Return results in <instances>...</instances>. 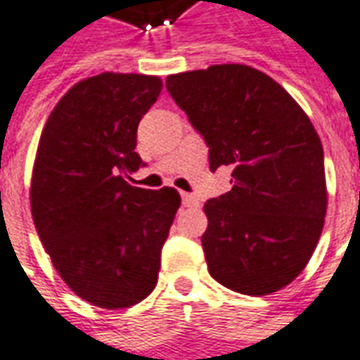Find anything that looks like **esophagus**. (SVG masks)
<instances>
[{"mask_svg":"<svg viewBox=\"0 0 360 360\" xmlns=\"http://www.w3.org/2000/svg\"><path fill=\"white\" fill-rule=\"evenodd\" d=\"M181 200H183V206H197V198L188 193H181Z\"/></svg>","mask_w":360,"mask_h":360,"instance_id":"1","label":"esophagus"}]
</instances>
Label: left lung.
Instances as JSON below:
<instances>
[{
  "mask_svg": "<svg viewBox=\"0 0 360 360\" xmlns=\"http://www.w3.org/2000/svg\"><path fill=\"white\" fill-rule=\"evenodd\" d=\"M167 91L208 146L210 172L232 188L206 200L208 273L236 292L265 296L292 283L323 230L328 191L320 136L300 105L255 68L220 64L175 74Z\"/></svg>",
  "mask_w": 360,
  "mask_h": 360,
  "instance_id": "8db88e82",
  "label": "left lung"
}]
</instances>
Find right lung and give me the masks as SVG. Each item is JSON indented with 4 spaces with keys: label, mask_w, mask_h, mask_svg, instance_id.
<instances>
[{
    "label": "right lung",
    "mask_w": 360,
    "mask_h": 360,
    "mask_svg": "<svg viewBox=\"0 0 360 360\" xmlns=\"http://www.w3.org/2000/svg\"><path fill=\"white\" fill-rule=\"evenodd\" d=\"M160 91L155 75H93L58 101L40 134L32 220L62 281L99 308H128L154 290L181 205L172 187L130 185L146 165L138 122Z\"/></svg>",
    "instance_id": "add662e5"
}]
</instances>
